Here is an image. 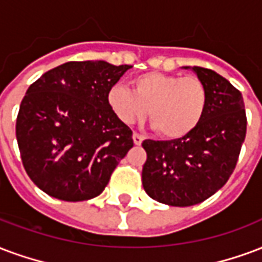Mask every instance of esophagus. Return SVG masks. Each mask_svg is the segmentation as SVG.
<instances>
[{
	"label": "esophagus",
	"mask_w": 262,
	"mask_h": 262,
	"mask_svg": "<svg viewBox=\"0 0 262 262\" xmlns=\"http://www.w3.org/2000/svg\"><path fill=\"white\" fill-rule=\"evenodd\" d=\"M143 140H144V137L141 136V135H139V133H133V143H135L136 146H140L141 143H143Z\"/></svg>",
	"instance_id": "1"
}]
</instances>
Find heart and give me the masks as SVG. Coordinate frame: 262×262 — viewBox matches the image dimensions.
<instances>
[{"instance_id":"obj_1","label":"heart","mask_w":262,"mask_h":262,"mask_svg":"<svg viewBox=\"0 0 262 262\" xmlns=\"http://www.w3.org/2000/svg\"><path fill=\"white\" fill-rule=\"evenodd\" d=\"M106 102L126 125L144 119L150 111L151 126L161 136L175 140L199 127L207 111L208 93L199 77L147 72L133 79V90L121 83L112 84Z\"/></svg>"}]
</instances>
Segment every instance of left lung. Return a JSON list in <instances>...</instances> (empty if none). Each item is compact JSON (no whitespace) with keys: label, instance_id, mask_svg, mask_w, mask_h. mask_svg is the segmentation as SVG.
Wrapping results in <instances>:
<instances>
[{"label":"left lung","instance_id":"8db88e82","mask_svg":"<svg viewBox=\"0 0 262 262\" xmlns=\"http://www.w3.org/2000/svg\"><path fill=\"white\" fill-rule=\"evenodd\" d=\"M191 69L204 83L208 105L190 135L168 141L144 140L143 187L151 199L172 207L199 204L215 194L232 175L246 137L242 93L211 69Z\"/></svg>","mask_w":262,"mask_h":262}]
</instances>
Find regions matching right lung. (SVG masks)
Returning <instances> with one entry per match:
<instances>
[{
  "label": "right lung",
  "instance_id": "1",
  "mask_svg": "<svg viewBox=\"0 0 262 262\" xmlns=\"http://www.w3.org/2000/svg\"><path fill=\"white\" fill-rule=\"evenodd\" d=\"M130 65L67 62L29 87L16 119L22 162L51 197L83 201L100 195L133 147L132 130L115 116L106 92Z\"/></svg>",
  "mask_w": 262,
  "mask_h": 262
}]
</instances>
